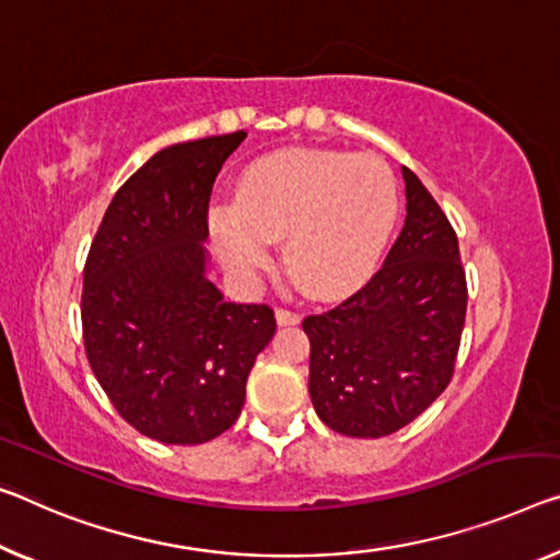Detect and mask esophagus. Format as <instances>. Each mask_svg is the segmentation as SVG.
Returning a JSON list of instances; mask_svg holds the SVG:
<instances>
[{
  "label": "esophagus",
  "mask_w": 560,
  "mask_h": 560,
  "mask_svg": "<svg viewBox=\"0 0 560 560\" xmlns=\"http://www.w3.org/2000/svg\"><path fill=\"white\" fill-rule=\"evenodd\" d=\"M275 317H278V325H298L300 323V315L295 313V310H288V307H278Z\"/></svg>",
  "instance_id": "34e87169"
}]
</instances>
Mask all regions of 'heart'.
Listing matches in <instances>:
<instances>
[{
  "label": "heart",
  "mask_w": 560,
  "mask_h": 560,
  "mask_svg": "<svg viewBox=\"0 0 560 560\" xmlns=\"http://www.w3.org/2000/svg\"><path fill=\"white\" fill-rule=\"evenodd\" d=\"M398 185L373 154L280 150L237 179L235 205L208 222L222 265L253 278L282 245L290 280L310 298H340L373 275L398 220Z\"/></svg>",
  "instance_id": "b5f03b06"
}]
</instances>
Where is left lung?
Here are the masks:
<instances>
[{"label":"left lung","mask_w":560,"mask_h":560,"mask_svg":"<svg viewBox=\"0 0 560 560\" xmlns=\"http://www.w3.org/2000/svg\"><path fill=\"white\" fill-rule=\"evenodd\" d=\"M406 225L383 268L348 300L307 315L310 400L350 438L390 435L448 388L466 323L458 237L425 185L402 167Z\"/></svg>","instance_id":"left-lung-1"}]
</instances>
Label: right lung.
<instances>
[{
    "mask_svg": "<svg viewBox=\"0 0 560 560\" xmlns=\"http://www.w3.org/2000/svg\"><path fill=\"white\" fill-rule=\"evenodd\" d=\"M247 132L160 150L119 187L84 262L82 332L94 377L152 441L197 445L235 423L275 335L268 305L228 303L208 278L214 177Z\"/></svg>",
    "mask_w": 560,
    "mask_h": 560,
    "instance_id": "right-lung-1",
    "label": "right lung"
}]
</instances>
